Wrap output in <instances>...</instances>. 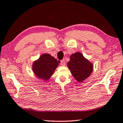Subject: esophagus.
Returning <instances> with one entry per match:
<instances>
[{
	"instance_id": "obj_1",
	"label": "esophagus",
	"mask_w": 123,
	"mask_h": 123,
	"mask_svg": "<svg viewBox=\"0 0 123 123\" xmlns=\"http://www.w3.org/2000/svg\"><path fill=\"white\" fill-rule=\"evenodd\" d=\"M60 65H62V66H65V60L63 59V60H60Z\"/></svg>"
}]
</instances>
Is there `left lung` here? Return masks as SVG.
I'll list each match as a JSON object with an SVG mask.
<instances>
[{
  "label": "left lung",
  "mask_w": 123,
  "mask_h": 123,
  "mask_svg": "<svg viewBox=\"0 0 123 123\" xmlns=\"http://www.w3.org/2000/svg\"><path fill=\"white\" fill-rule=\"evenodd\" d=\"M68 68L74 78L81 82L89 77L93 71V64L84 58L82 54L76 52L70 56Z\"/></svg>",
  "instance_id": "obj_1"
}]
</instances>
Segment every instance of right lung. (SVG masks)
I'll use <instances>...</instances> for the list:
<instances>
[{
  "label": "right lung",
  "instance_id": "obj_1",
  "mask_svg": "<svg viewBox=\"0 0 123 123\" xmlns=\"http://www.w3.org/2000/svg\"><path fill=\"white\" fill-rule=\"evenodd\" d=\"M58 65V61L49 54H43L32 65L34 74L39 79L47 80Z\"/></svg>",
  "mask_w": 123,
  "mask_h": 123
}]
</instances>
